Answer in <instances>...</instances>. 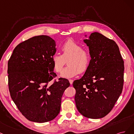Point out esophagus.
Returning <instances> with one entry per match:
<instances>
[{
	"mask_svg": "<svg viewBox=\"0 0 134 134\" xmlns=\"http://www.w3.org/2000/svg\"><path fill=\"white\" fill-rule=\"evenodd\" d=\"M69 81H70V84L71 85H72V83H73V80H69Z\"/></svg>",
	"mask_w": 134,
	"mask_h": 134,
	"instance_id": "esophagus-1",
	"label": "esophagus"
}]
</instances>
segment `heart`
<instances>
[{"instance_id":"b5f03b06","label":"heart","mask_w":134,"mask_h":134,"mask_svg":"<svg viewBox=\"0 0 134 134\" xmlns=\"http://www.w3.org/2000/svg\"><path fill=\"white\" fill-rule=\"evenodd\" d=\"M62 54H54L52 57L53 68L56 72H61L67 61L68 66L64 69L61 76L70 78L88 70L91 56L90 52L83 49L81 45L72 40L64 42L61 47Z\"/></svg>"}]
</instances>
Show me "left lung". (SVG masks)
I'll return each mask as SVG.
<instances>
[{
	"label": "left lung",
	"instance_id": "8db88e82",
	"mask_svg": "<svg viewBox=\"0 0 134 134\" xmlns=\"http://www.w3.org/2000/svg\"><path fill=\"white\" fill-rule=\"evenodd\" d=\"M84 42L91 59L83 77L73 83L76 107L86 118L100 119L113 109L122 92L124 62L118 44L102 34L92 33Z\"/></svg>",
	"mask_w": 134,
	"mask_h": 134
}]
</instances>
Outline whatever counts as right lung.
<instances>
[{
	"instance_id": "add662e5",
	"label": "right lung",
	"mask_w": 134,
	"mask_h": 134,
	"mask_svg": "<svg viewBox=\"0 0 134 134\" xmlns=\"http://www.w3.org/2000/svg\"><path fill=\"white\" fill-rule=\"evenodd\" d=\"M55 41L47 36L32 37L14 48L8 62V86L17 108L31 121L53 120L61 110L62 94L70 85L53 72ZM52 82H51V81Z\"/></svg>"
}]
</instances>
